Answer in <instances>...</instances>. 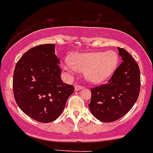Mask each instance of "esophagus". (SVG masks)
Masks as SVG:
<instances>
[{"instance_id": "34e87169", "label": "esophagus", "mask_w": 153, "mask_h": 153, "mask_svg": "<svg viewBox=\"0 0 153 153\" xmlns=\"http://www.w3.org/2000/svg\"><path fill=\"white\" fill-rule=\"evenodd\" d=\"M82 88H83V87L82 86H80V85H75V86H74V90H75V91H79Z\"/></svg>"}]
</instances>
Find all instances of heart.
Returning a JSON list of instances; mask_svg holds the SVG:
<instances>
[{"mask_svg":"<svg viewBox=\"0 0 153 153\" xmlns=\"http://www.w3.org/2000/svg\"><path fill=\"white\" fill-rule=\"evenodd\" d=\"M118 55L109 50L104 52L73 53L69 61L62 62V69L71 76L76 69L83 71L85 79L91 83L98 84L111 76L118 64Z\"/></svg>","mask_w":153,"mask_h":153,"instance_id":"heart-1","label":"heart"}]
</instances>
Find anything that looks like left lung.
I'll list each match as a JSON object with an SVG mask.
<instances>
[{
    "mask_svg": "<svg viewBox=\"0 0 153 153\" xmlns=\"http://www.w3.org/2000/svg\"><path fill=\"white\" fill-rule=\"evenodd\" d=\"M117 49L122 62L108 83L91 89L89 108L91 114L102 122H113L125 116L140 93L139 66L128 51Z\"/></svg>",
    "mask_w": 153,
    "mask_h": 153,
    "instance_id": "8db88e82",
    "label": "left lung"
}]
</instances>
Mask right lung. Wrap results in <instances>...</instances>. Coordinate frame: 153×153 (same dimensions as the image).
<instances>
[{"mask_svg": "<svg viewBox=\"0 0 153 153\" xmlns=\"http://www.w3.org/2000/svg\"><path fill=\"white\" fill-rule=\"evenodd\" d=\"M55 48V44H42L29 49L17 62L13 74L16 104L25 114L42 123L57 119L74 91L61 79Z\"/></svg>", "mask_w": 153, "mask_h": 153, "instance_id": "1", "label": "right lung"}]
</instances>
